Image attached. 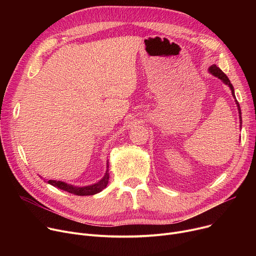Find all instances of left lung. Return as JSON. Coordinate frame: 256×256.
<instances>
[{
    "instance_id": "obj_1",
    "label": "left lung",
    "mask_w": 256,
    "mask_h": 256,
    "mask_svg": "<svg viewBox=\"0 0 256 256\" xmlns=\"http://www.w3.org/2000/svg\"><path fill=\"white\" fill-rule=\"evenodd\" d=\"M210 74H212L214 76H217V78H219L220 80H222L223 82L226 84V85H228L230 87V90H232V96H234V98H236V96H234V86H232V84L230 83V78H228V76L219 68V67L217 66V65H212L210 67ZM236 106H238V114H240V124H242V113H240V104H238V102L236 100Z\"/></svg>"
}]
</instances>
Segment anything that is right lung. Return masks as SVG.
<instances>
[{
	"mask_svg": "<svg viewBox=\"0 0 256 256\" xmlns=\"http://www.w3.org/2000/svg\"><path fill=\"white\" fill-rule=\"evenodd\" d=\"M108 168H109V166H108ZM48 182L54 186L58 188V189H61L63 191H66V192L78 195V196L94 195V194L100 193V191H102L106 186L108 182H109V170L106 169L104 176L98 182L91 184V186H74L72 184H66V182H60V180H48Z\"/></svg>",
	"mask_w": 256,
	"mask_h": 256,
	"instance_id": "obj_1",
	"label": "right lung"
}]
</instances>
